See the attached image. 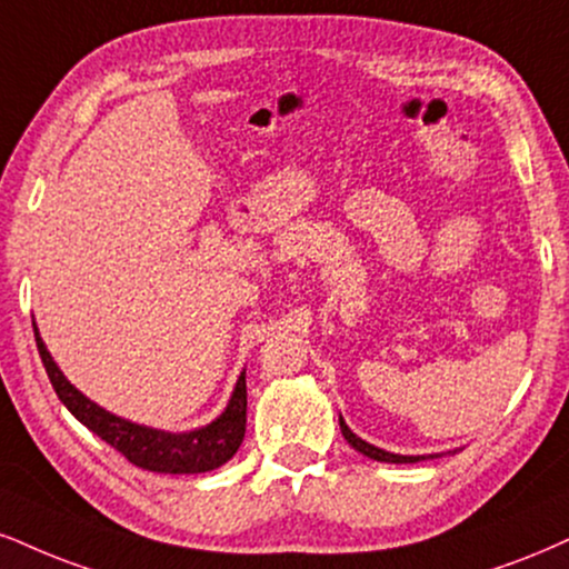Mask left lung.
<instances>
[{
    "label": "left lung",
    "instance_id": "obj_1",
    "mask_svg": "<svg viewBox=\"0 0 569 569\" xmlns=\"http://www.w3.org/2000/svg\"><path fill=\"white\" fill-rule=\"evenodd\" d=\"M340 430H342V438H346L348 443L356 448V451L363 453V456H369V459H375V461H388V465H413V461H422L425 459V456L390 453V451H382V448L367 443V440H361L359 435L350 430V427L346 425V419H342V417H340Z\"/></svg>",
    "mask_w": 569,
    "mask_h": 569
}]
</instances>
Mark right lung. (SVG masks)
I'll return each instance as SVG.
<instances>
[{
  "instance_id": "right-lung-1",
  "label": "right lung",
  "mask_w": 569,
  "mask_h": 569,
  "mask_svg": "<svg viewBox=\"0 0 569 569\" xmlns=\"http://www.w3.org/2000/svg\"><path fill=\"white\" fill-rule=\"evenodd\" d=\"M33 335H37V348L44 363L49 382L66 409L73 413L83 427H89L97 438L113 446L118 453H123L131 465L150 469L160 475H198L210 472V469L227 465L231 456L237 453L244 438V422H248V388H244V371L234 385L227 409L221 417L198 430L189 432H166L156 427H144L129 419L116 417L104 411L102 406L89 401L81 390L66 380L58 363L41 340L37 321H33Z\"/></svg>"
}]
</instances>
